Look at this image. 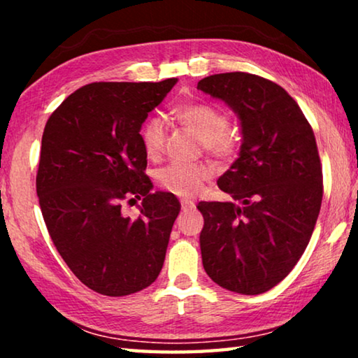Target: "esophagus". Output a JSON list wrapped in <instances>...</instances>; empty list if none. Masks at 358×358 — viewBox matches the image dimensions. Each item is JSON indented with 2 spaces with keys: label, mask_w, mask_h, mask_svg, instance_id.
<instances>
[{
  "label": "esophagus",
  "mask_w": 358,
  "mask_h": 358,
  "mask_svg": "<svg viewBox=\"0 0 358 358\" xmlns=\"http://www.w3.org/2000/svg\"><path fill=\"white\" fill-rule=\"evenodd\" d=\"M194 208H196V203H194V201H191V199H181V210L185 211H192Z\"/></svg>",
  "instance_id": "1"
}]
</instances>
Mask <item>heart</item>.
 Here are the masks:
<instances>
[{"label": "heart", "instance_id": "1", "mask_svg": "<svg viewBox=\"0 0 358 358\" xmlns=\"http://www.w3.org/2000/svg\"><path fill=\"white\" fill-rule=\"evenodd\" d=\"M175 117L181 126L192 132L203 148L220 159H229L238 148V137L234 131L227 129V117L216 107L205 102H194L177 108ZM141 138L145 153L150 157L162 151L166 141V126L161 118H150L145 121L141 131ZM210 164H183L172 162L157 172V181L169 192L177 196H192L202 189L205 181L213 175Z\"/></svg>", "mask_w": 358, "mask_h": 358}]
</instances>
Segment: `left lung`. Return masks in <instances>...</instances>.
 I'll return each instance as SVG.
<instances>
[{
	"label": "left lung",
	"instance_id": "obj_1",
	"mask_svg": "<svg viewBox=\"0 0 358 358\" xmlns=\"http://www.w3.org/2000/svg\"><path fill=\"white\" fill-rule=\"evenodd\" d=\"M197 90L240 120L238 157L217 180L234 202H199L202 264L217 286L264 294L305 252L322 203L316 138L296 102L280 85L246 72L202 78Z\"/></svg>",
	"mask_w": 358,
	"mask_h": 358
}]
</instances>
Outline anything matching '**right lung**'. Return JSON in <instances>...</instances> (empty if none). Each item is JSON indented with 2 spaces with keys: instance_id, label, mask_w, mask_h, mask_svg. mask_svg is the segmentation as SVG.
<instances>
[{
  "instance_id": "add662e5",
  "label": "right lung",
  "mask_w": 358,
  "mask_h": 358,
  "mask_svg": "<svg viewBox=\"0 0 358 358\" xmlns=\"http://www.w3.org/2000/svg\"><path fill=\"white\" fill-rule=\"evenodd\" d=\"M177 78L96 82L68 96L42 134L36 191L59 256L85 286L108 296L156 281L180 202L145 175L141 129ZM143 199L136 220L120 202Z\"/></svg>"
}]
</instances>
